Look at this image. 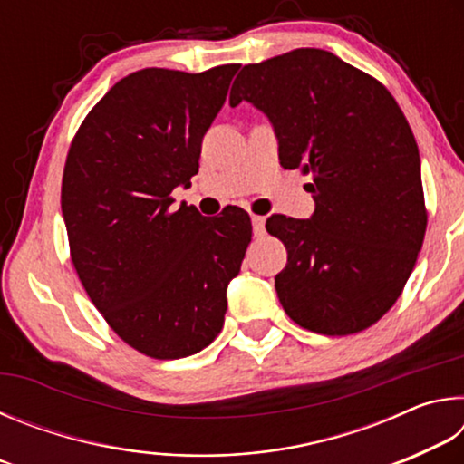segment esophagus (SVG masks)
<instances>
[{
    "label": "esophagus",
    "mask_w": 464,
    "mask_h": 464,
    "mask_svg": "<svg viewBox=\"0 0 464 464\" xmlns=\"http://www.w3.org/2000/svg\"><path fill=\"white\" fill-rule=\"evenodd\" d=\"M264 223H266L264 217H260V215H251V225H254V235H256V237H262V235L266 233Z\"/></svg>",
    "instance_id": "1"
}]
</instances>
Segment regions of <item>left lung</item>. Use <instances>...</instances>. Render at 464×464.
Returning a JSON list of instances; mask_svg holds the SVG:
<instances>
[{
  "instance_id": "8db88e82",
  "label": "left lung",
  "mask_w": 464,
  "mask_h": 464,
  "mask_svg": "<svg viewBox=\"0 0 464 464\" xmlns=\"http://www.w3.org/2000/svg\"><path fill=\"white\" fill-rule=\"evenodd\" d=\"M241 100L274 124L282 168L311 176L313 217L266 221L288 251L276 276L282 309L324 335L374 325L403 293L428 227L401 108L379 80L321 49L246 65L229 104Z\"/></svg>"
}]
</instances>
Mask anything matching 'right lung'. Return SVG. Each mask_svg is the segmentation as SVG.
<instances>
[{
  "mask_svg": "<svg viewBox=\"0 0 464 464\" xmlns=\"http://www.w3.org/2000/svg\"><path fill=\"white\" fill-rule=\"evenodd\" d=\"M237 69L122 77L69 147L61 208L75 272L112 332L149 358L192 356L221 334L227 285L251 241L239 207L213 218L192 204L169 210L174 188L198 174Z\"/></svg>",
  "mask_w": 464,
  "mask_h": 464,
  "instance_id": "add662e5",
  "label": "right lung"
}]
</instances>
